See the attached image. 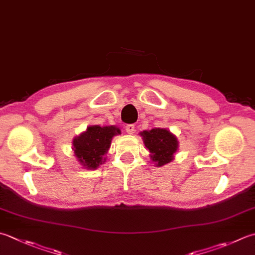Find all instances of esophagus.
<instances>
[{"label":"esophagus","mask_w":255,"mask_h":255,"mask_svg":"<svg viewBox=\"0 0 255 255\" xmlns=\"http://www.w3.org/2000/svg\"><path fill=\"white\" fill-rule=\"evenodd\" d=\"M125 130H126L127 133H133V131H134V125L133 124L126 125V127H125Z\"/></svg>","instance_id":"obj_1"}]
</instances>
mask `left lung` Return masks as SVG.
<instances>
[{
	"label": "left lung",
	"instance_id": "8db88e82",
	"mask_svg": "<svg viewBox=\"0 0 255 255\" xmlns=\"http://www.w3.org/2000/svg\"><path fill=\"white\" fill-rule=\"evenodd\" d=\"M144 146L150 152L151 160L156 167H161L173 160L178 149V139L168 129L153 128L140 132Z\"/></svg>",
	"mask_w": 255,
	"mask_h": 255
}]
</instances>
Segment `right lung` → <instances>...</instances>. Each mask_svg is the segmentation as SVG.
Listing matches in <instances>:
<instances>
[{
    "label": "right lung",
    "instance_id": "right-lung-1",
    "mask_svg": "<svg viewBox=\"0 0 255 255\" xmlns=\"http://www.w3.org/2000/svg\"><path fill=\"white\" fill-rule=\"evenodd\" d=\"M116 134H121V129L116 126L101 127L94 125L75 137L73 150L81 166L87 170H95L105 162V156L111 148L113 137Z\"/></svg>",
    "mask_w": 255,
    "mask_h": 255
}]
</instances>
